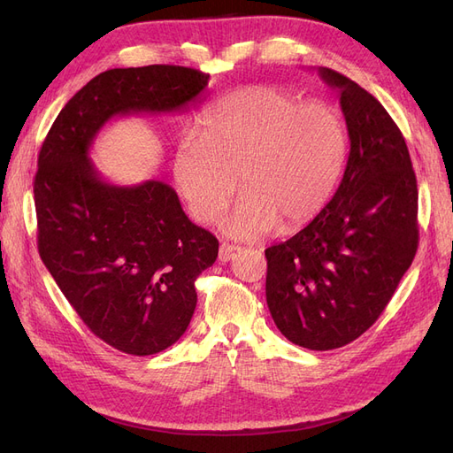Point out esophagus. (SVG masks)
Wrapping results in <instances>:
<instances>
[{
  "mask_svg": "<svg viewBox=\"0 0 453 453\" xmlns=\"http://www.w3.org/2000/svg\"><path fill=\"white\" fill-rule=\"evenodd\" d=\"M240 250H242L240 245H232V243L223 242L221 248H219V260H223V263H228V260L234 257Z\"/></svg>",
  "mask_w": 453,
  "mask_h": 453,
  "instance_id": "1",
  "label": "esophagus"
}]
</instances>
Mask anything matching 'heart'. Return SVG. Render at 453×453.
Masks as SVG:
<instances>
[{
	"label": "heart",
	"instance_id": "1",
	"mask_svg": "<svg viewBox=\"0 0 453 453\" xmlns=\"http://www.w3.org/2000/svg\"><path fill=\"white\" fill-rule=\"evenodd\" d=\"M346 128L334 107L300 102L278 87L232 90L205 109L198 132L173 150V177L188 211L215 223L236 193L228 219L240 238L293 230L331 198L346 160Z\"/></svg>",
	"mask_w": 453,
	"mask_h": 453
}]
</instances>
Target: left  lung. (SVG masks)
Returning a JSON list of instances; mask_svg holds the SVG:
<instances>
[{"label":"left lung","mask_w":453,"mask_h":453,"mask_svg":"<svg viewBox=\"0 0 453 453\" xmlns=\"http://www.w3.org/2000/svg\"><path fill=\"white\" fill-rule=\"evenodd\" d=\"M340 94L349 157L321 213L265 251L266 303L281 334L336 349L374 325L418 251V183L399 127L342 73L319 67Z\"/></svg>","instance_id":"1"}]
</instances>
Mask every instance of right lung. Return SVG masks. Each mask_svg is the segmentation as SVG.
I'll return each mask as SVG.
<instances>
[{
  "instance_id": "obj_1",
  "label": "right lung",
  "mask_w": 453,
  "mask_h": 453,
  "mask_svg": "<svg viewBox=\"0 0 453 453\" xmlns=\"http://www.w3.org/2000/svg\"><path fill=\"white\" fill-rule=\"evenodd\" d=\"M208 79L183 65L107 70L64 105L39 150L41 260L96 336L140 357L183 336L195 281L215 263L219 242L188 221L168 183H107L88 150L115 117L185 111Z\"/></svg>"
}]
</instances>
